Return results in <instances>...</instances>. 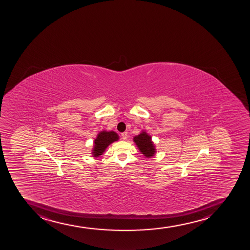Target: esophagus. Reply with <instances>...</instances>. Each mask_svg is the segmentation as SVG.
Wrapping results in <instances>:
<instances>
[{
  "instance_id": "obj_1",
  "label": "esophagus",
  "mask_w": 250,
  "mask_h": 250,
  "mask_svg": "<svg viewBox=\"0 0 250 250\" xmlns=\"http://www.w3.org/2000/svg\"><path fill=\"white\" fill-rule=\"evenodd\" d=\"M121 136L123 139L126 140V138H127V132H126V131H124V132L122 133Z\"/></svg>"
}]
</instances>
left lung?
I'll use <instances>...</instances> for the list:
<instances>
[{
	"label": "left lung",
	"mask_w": 250,
	"mask_h": 250,
	"mask_svg": "<svg viewBox=\"0 0 250 250\" xmlns=\"http://www.w3.org/2000/svg\"><path fill=\"white\" fill-rule=\"evenodd\" d=\"M133 142L137 145L142 154L146 157H152L155 154V145L153 144L151 137L148 135L146 131H142L139 135L135 136Z\"/></svg>",
	"instance_id": "8db88e82"
}]
</instances>
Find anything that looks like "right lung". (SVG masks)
I'll list each match as a JSON object with an SVG mask.
<instances>
[{
  "label": "right lung",
  "mask_w": 250,
  "mask_h": 250,
  "mask_svg": "<svg viewBox=\"0 0 250 250\" xmlns=\"http://www.w3.org/2000/svg\"><path fill=\"white\" fill-rule=\"evenodd\" d=\"M119 139V135L115 131H102L98 134L96 139L94 142V148L92 155L94 157H99L104 152L106 148L113 142Z\"/></svg>",
  "instance_id": "1"
}]
</instances>
